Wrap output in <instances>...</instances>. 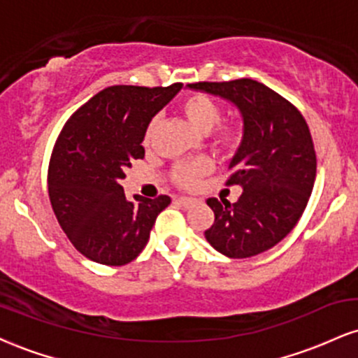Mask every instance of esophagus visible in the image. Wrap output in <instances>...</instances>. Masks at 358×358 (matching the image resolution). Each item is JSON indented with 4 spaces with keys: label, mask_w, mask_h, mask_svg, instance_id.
Wrapping results in <instances>:
<instances>
[{
    "label": "esophagus",
    "mask_w": 358,
    "mask_h": 358,
    "mask_svg": "<svg viewBox=\"0 0 358 358\" xmlns=\"http://www.w3.org/2000/svg\"><path fill=\"white\" fill-rule=\"evenodd\" d=\"M176 202L182 205V207H190V205H193V199H188V196H178Z\"/></svg>",
    "instance_id": "34e87169"
}]
</instances>
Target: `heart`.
<instances>
[{"label":"heart","mask_w":358,"mask_h":358,"mask_svg":"<svg viewBox=\"0 0 358 358\" xmlns=\"http://www.w3.org/2000/svg\"><path fill=\"white\" fill-rule=\"evenodd\" d=\"M180 109L185 114V117L192 122L196 129L200 131H210L212 129V138L220 148H232L239 143L241 139V126L237 122L227 121V122H219L222 117V108L210 94L207 92H192L188 96L183 97ZM158 126V119L148 124L146 134H145V143L153 139V134ZM213 170V162L208 156H200V158L187 159V162L176 163L171 176H173V182L178 187L183 188H192L195 187L205 175H208Z\"/></svg>","instance_id":"obj_1"}]
</instances>
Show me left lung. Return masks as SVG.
<instances>
[{
  "instance_id": "obj_1",
  "label": "left lung",
  "mask_w": 358,
  "mask_h": 358,
  "mask_svg": "<svg viewBox=\"0 0 358 358\" xmlns=\"http://www.w3.org/2000/svg\"><path fill=\"white\" fill-rule=\"evenodd\" d=\"M190 87L234 102L244 119V138L225 182L244 190L236 203L207 200L215 220L205 237L227 257L257 256L293 231L310 200L316 176L310 127L296 106L257 80L195 82Z\"/></svg>"
}]
</instances>
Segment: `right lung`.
<instances>
[{
	"label": "right lung",
	"instance_id": "right-lung-1",
	"mask_svg": "<svg viewBox=\"0 0 358 358\" xmlns=\"http://www.w3.org/2000/svg\"><path fill=\"white\" fill-rule=\"evenodd\" d=\"M182 84L110 85L80 106L62 127L48 165V196L62 231L82 256L124 266L139 256L170 196H134L121 187L126 168L145 158L148 124Z\"/></svg>",
	"mask_w": 358,
	"mask_h": 358
}]
</instances>
